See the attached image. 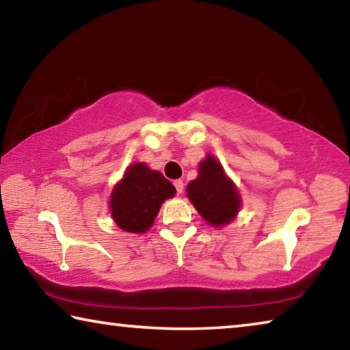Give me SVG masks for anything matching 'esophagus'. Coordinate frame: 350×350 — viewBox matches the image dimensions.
Here are the masks:
<instances>
[{"label": "esophagus", "instance_id": "esophagus-1", "mask_svg": "<svg viewBox=\"0 0 350 350\" xmlns=\"http://www.w3.org/2000/svg\"><path fill=\"white\" fill-rule=\"evenodd\" d=\"M174 187H176V191L179 193V194H182V191H183V180L182 179L174 180Z\"/></svg>", "mask_w": 350, "mask_h": 350}]
</instances>
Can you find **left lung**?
I'll return each instance as SVG.
<instances>
[{"mask_svg": "<svg viewBox=\"0 0 350 350\" xmlns=\"http://www.w3.org/2000/svg\"><path fill=\"white\" fill-rule=\"evenodd\" d=\"M187 196L199 215L215 227L232 222L241 208L238 188L211 154L199 163V176L187 185Z\"/></svg>", "mask_w": 350, "mask_h": 350, "instance_id": "obj_1", "label": "left lung"}]
</instances>
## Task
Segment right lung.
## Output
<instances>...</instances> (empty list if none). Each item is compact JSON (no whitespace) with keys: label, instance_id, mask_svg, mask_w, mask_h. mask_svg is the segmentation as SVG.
Here are the masks:
<instances>
[{"label":"right lung","instance_id":"right-lung-1","mask_svg":"<svg viewBox=\"0 0 350 350\" xmlns=\"http://www.w3.org/2000/svg\"><path fill=\"white\" fill-rule=\"evenodd\" d=\"M176 188L161 171L134 163L112 189L109 211L123 232L145 233L151 228L161 205L173 198Z\"/></svg>","mask_w":350,"mask_h":350}]
</instances>
